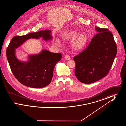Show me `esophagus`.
<instances>
[{
	"mask_svg": "<svg viewBox=\"0 0 126 126\" xmlns=\"http://www.w3.org/2000/svg\"><path fill=\"white\" fill-rule=\"evenodd\" d=\"M65 59H66V60H69L70 59V56L68 55H66L65 56Z\"/></svg>",
	"mask_w": 126,
	"mask_h": 126,
	"instance_id": "esophagus-1",
	"label": "esophagus"
}]
</instances>
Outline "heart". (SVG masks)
Masks as SVG:
<instances>
[{
    "label": "heart",
    "mask_w": 126,
    "mask_h": 126,
    "mask_svg": "<svg viewBox=\"0 0 126 126\" xmlns=\"http://www.w3.org/2000/svg\"><path fill=\"white\" fill-rule=\"evenodd\" d=\"M62 38L66 41L72 40L71 46L72 48L76 51L82 50L87 44L88 38L84 33H80L76 30H70L64 32L61 34ZM60 40L56 39V43L60 44Z\"/></svg>",
    "instance_id": "1"
}]
</instances>
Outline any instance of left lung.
Instances as JSON below:
<instances>
[{"instance_id":"obj_1","label":"left lung","mask_w":126,"mask_h":126,"mask_svg":"<svg viewBox=\"0 0 126 126\" xmlns=\"http://www.w3.org/2000/svg\"><path fill=\"white\" fill-rule=\"evenodd\" d=\"M97 33L90 44L74 57L75 74L84 84L93 83L107 76L117 54V45L112 33L107 29L95 27Z\"/></svg>"}]
</instances>
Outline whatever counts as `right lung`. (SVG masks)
I'll return each mask as SVG.
<instances>
[{
  "mask_svg": "<svg viewBox=\"0 0 126 126\" xmlns=\"http://www.w3.org/2000/svg\"><path fill=\"white\" fill-rule=\"evenodd\" d=\"M51 33L50 30H46L12 38L6 49V57L13 75L20 83L31 88H40L51 82L54 67L61 60V54L42 50L39 54L29 55L27 61L18 60L15 55L16 49L26 40L42 37L48 41L52 39Z\"/></svg>",
  "mask_w": 126,
  "mask_h": 126,
  "instance_id": "right-lung-1",
  "label": "right lung"
}]
</instances>
